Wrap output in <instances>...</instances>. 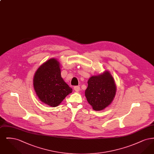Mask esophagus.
Here are the masks:
<instances>
[{"instance_id": "esophagus-1", "label": "esophagus", "mask_w": 154, "mask_h": 154, "mask_svg": "<svg viewBox=\"0 0 154 154\" xmlns=\"http://www.w3.org/2000/svg\"><path fill=\"white\" fill-rule=\"evenodd\" d=\"M74 91H75L76 92H78V91H79L80 90V87L79 86H75V87H74Z\"/></svg>"}]
</instances>
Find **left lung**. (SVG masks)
I'll return each mask as SVG.
<instances>
[{"instance_id": "left-lung-1", "label": "left lung", "mask_w": 154, "mask_h": 154, "mask_svg": "<svg viewBox=\"0 0 154 154\" xmlns=\"http://www.w3.org/2000/svg\"><path fill=\"white\" fill-rule=\"evenodd\" d=\"M88 84L85 95L94 110H102L110 105L116 95V85L109 72L91 77Z\"/></svg>"}]
</instances>
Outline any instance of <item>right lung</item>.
<instances>
[{"label":"right lung","instance_id":"obj_1","mask_svg":"<svg viewBox=\"0 0 154 154\" xmlns=\"http://www.w3.org/2000/svg\"><path fill=\"white\" fill-rule=\"evenodd\" d=\"M33 85L40 100L51 107L58 106L72 92L62 78L59 63L55 59H49L37 70Z\"/></svg>","mask_w":154,"mask_h":154}]
</instances>
